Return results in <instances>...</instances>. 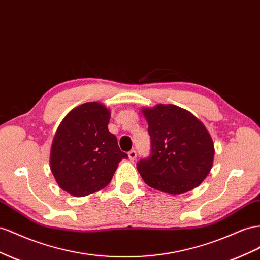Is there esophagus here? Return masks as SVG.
I'll return each mask as SVG.
<instances>
[{
    "instance_id": "1",
    "label": "esophagus",
    "mask_w": 260,
    "mask_h": 260,
    "mask_svg": "<svg viewBox=\"0 0 260 260\" xmlns=\"http://www.w3.org/2000/svg\"><path fill=\"white\" fill-rule=\"evenodd\" d=\"M128 156H129V159L130 160H135L137 158V152L135 150H131L129 153H128Z\"/></svg>"
}]
</instances>
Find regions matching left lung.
<instances>
[{
	"instance_id": "1",
	"label": "left lung",
	"mask_w": 260,
	"mask_h": 260,
	"mask_svg": "<svg viewBox=\"0 0 260 260\" xmlns=\"http://www.w3.org/2000/svg\"><path fill=\"white\" fill-rule=\"evenodd\" d=\"M142 113L149 124L151 153L137 168L146 185L171 194L199 186L212 167L214 145L191 113L175 105H157Z\"/></svg>"
}]
</instances>
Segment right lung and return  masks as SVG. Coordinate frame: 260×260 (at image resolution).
<instances>
[{
	"label": "right lung",
	"instance_id": "1",
	"mask_svg": "<svg viewBox=\"0 0 260 260\" xmlns=\"http://www.w3.org/2000/svg\"><path fill=\"white\" fill-rule=\"evenodd\" d=\"M110 111L100 103H85L63 119L55 132L50 168L58 185L75 197L106 187L119 162L128 154L108 130Z\"/></svg>",
	"mask_w": 260,
	"mask_h": 260
}]
</instances>
